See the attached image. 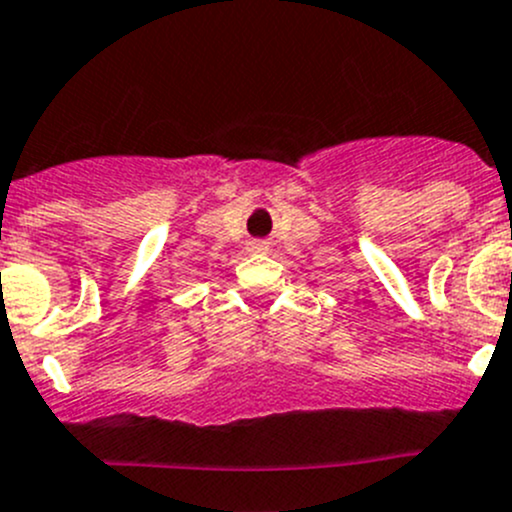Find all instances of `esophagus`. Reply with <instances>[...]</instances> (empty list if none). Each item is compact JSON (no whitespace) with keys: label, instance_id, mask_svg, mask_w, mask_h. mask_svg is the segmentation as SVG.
Instances as JSON below:
<instances>
[{"label":"esophagus","instance_id":"34e87169","mask_svg":"<svg viewBox=\"0 0 512 512\" xmlns=\"http://www.w3.org/2000/svg\"><path fill=\"white\" fill-rule=\"evenodd\" d=\"M250 250L252 252H265L267 250V242L265 240H252L250 242Z\"/></svg>","mask_w":512,"mask_h":512}]
</instances>
